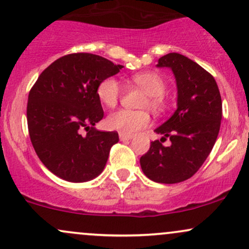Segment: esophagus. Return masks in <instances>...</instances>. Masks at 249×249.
<instances>
[{
	"label": "esophagus",
	"mask_w": 249,
	"mask_h": 249,
	"mask_svg": "<svg viewBox=\"0 0 249 249\" xmlns=\"http://www.w3.org/2000/svg\"><path fill=\"white\" fill-rule=\"evenodd\" d=\"M132 134H126V133H119V138H121V141H128V139L132 138Z\"/></svg>",
	"instance_id": "obj_1"
}]
</instances>
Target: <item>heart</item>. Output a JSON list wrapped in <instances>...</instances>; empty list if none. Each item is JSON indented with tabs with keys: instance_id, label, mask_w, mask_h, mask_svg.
<instances>
[{
	"instance_id": "obj_1",
	"label": "heart",
	"mask_w": 249,
	"mask_h": 249,
	"mask_svg": "<svg viewBox=\"0 0 249 249\" xmlns=\"http://www.w3.org/2000/svg\"><path fill=\"white\" fill-rule=\"evenodd\" d=\"M133 82L141 87L145 92L150 95V105L154 110H161L164 107L162 93L166 90V82L159 73L154 71L134 73ZM121 87L113 77L103 79L97 88V96L105 107H113L118 103ZM151 118L145 111H132L122 108L112 112L107 117V124L112 130L121 131L122 133L133 134L142 128L148 126Z\"/></svg>"
}]
</instances>
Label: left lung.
Returning a JSON list of instances; mask_svg holds the SVG:
<instances>
[{
  "instance_id": "8db88e82",
  "label": "left lung",
  "mask_w": 249,
  "mask_h": 249,
  "mask_svg": "<svg viewBox=\"0 0 249 249\" xmlns=\"http://www.w3.org/2000/svg\"><path fill=\"white\" fill-rule=\"evenodd\" d=\"M157 67L172 69L178 88L176 112L156 132L160 141L151 142L141 158L142 172L161 184L184 181L196 173L218 138L222 117L221 96L215 79L188 57L171 53L159 58ZM170 138L171 145L162 141Z\"/></svg>"
}]
</instances>
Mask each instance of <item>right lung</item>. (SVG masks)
<instances>
[{"label":"right lung","mask_w":249,"mask_h":249,"mask_svg":"<svg viewBox=\"0 0 249 249\" xmlns=\"http://www.w3.org/2000/svg\"><path fill=\"white\" fill-rule=\"evenodd\" d=\"M122 68L93 53H70L51 63L31 88L27 107L30 141L55 176L84 182L104 170L119 137L116 131L93 127L104 117L97 88Z\"/></svg>","instance_id":"add662e5"}]
</instances>
